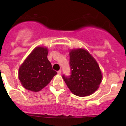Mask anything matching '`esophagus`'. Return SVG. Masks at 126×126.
Masks as SVG:
<instances>
[{
	"instance_id": "esophagus-1",
	"label": "esophagus",
	"mask_w": 126,
	"mask_h": 126,
	"mask_svg": "<svg viewBox=\"0 0 126 126\" xmlns=\"http://www.w3.org/2000/svg\"><path fill=\"white\" fill-rule=\"evenodd\" d=\"M57 73L58 74H61V73H62V71L61 70H59L57 71Z\"/></svg>"
}]
</instances>
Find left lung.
Segmentation results:
<instances>
[{
    "label": "left lung",
    "mask_w": 126,
    "mask_h": 126,
    "mask_svg": "<svg viewBox=\"0 0 126 126\" xmlns=\"http://www.w3.org/2000/svg\"><path fill=\"white\" fill-rule=\"evenodd\" d=\"M71 75L62 77L71 92L77 96H89L97 90L102 76L98 64L83 49H73L69 54Z\"/></svg>",
    "instance_id": "left-lung-1"
}]
</instances>
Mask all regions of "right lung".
Here are the masks:
<instances>
[{
	"mask_svg": "<svg viewBox=\"0 0 126 126\" xmlns=\"http://www.w3.org/2000/svg\"><path fill=\"white\" fill-rule=\"evenodd\" d=\"M47 54V48L36 47L21 66L19 79L25 88L36 92L40 91L57 74L48 60Z\"/></svg>",
	"mask_w": 126,
	"mask_h": 126,
	"instance_id": "add662e5",
	"label": "right lung"
}]
</instances>
